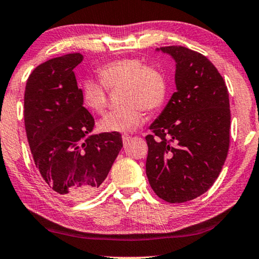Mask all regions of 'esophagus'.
Segmentation results:
<instances>
[{
    "label": "esophagus",
    "instance_id": "1",
    "mask_svg": "<svg viewBox=\"0 0 259 259\" xmlns=\"http://www.w3.org/2000/svg\"><path fill=\"white\" fill-rule=\"evenodd\" d=\"M131 140V136L130 135H123L122 136V141H123V144H126V143H129V141Z\"/></svg>",
    "mask_w": 259,
    "mask_h": 259
}]
</instances>
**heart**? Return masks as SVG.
<instances>
[{"mask_svg":"<svg viewBox=\"0 0 259 259\" xmlns=\"http://www.w3.org/2000/svg\"><path fill=\"white\" fill-rule=\"evenodd\" d=\"M98 81H82V102L93 113L101 114L107 107V90L121 87L118 94L122 106L108 113L99 122L105 133H130L144 122V111H154L163 106L166 98V78L152 65H145L138 58L113 60L100 68Z\"/></svg>","mask_w":259,"mask_h":259,"instance_id":"obj_1","label":"heart"}]
</instances>
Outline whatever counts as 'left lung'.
<instances>
[{"label":"left lung","instance_id":"obj_1","mask_svg":"<svg viewBox=\"0 0 259 259\" xmlns=\"http://www.w3.org/2000/svg\"><path fill=\"white\" fill-rule=\"evenodd\" d=\"M176 61L177 91L151 125L146 176L160 199L186 202L215 183L229 150L226 82L201 53L184 46L157 49Z\"/></svg>","mask_w":259,"mask_h":259}]
</instances>
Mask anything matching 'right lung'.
<instances>
[{
    "mask_svg": "<svg viewBox=\"0 0 259 259\" xmlns=\"http://www.w3.org/2000/svg\"><path fill=\"white\" fill-rule=\"evenodd\" d=\"M82 59L69 53L40 64L24 93L25 131L36 167L50 188L71 200L99 190L123 146L118 133L91 134L94 118L73 72Z\"/></svg>",
    "mask_w": 259,
    "mask_h": 259,
    "instance_id": "right-lung-1",
    "label": "right lung"
}]
</instances>
